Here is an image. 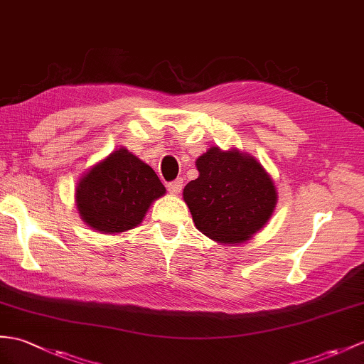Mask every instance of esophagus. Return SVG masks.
<instances>
[{"instance_id":"esophagus-1","label":"esophagus","mask_w":364,"mask_h":364,"mask_svg":"<svg viewBox=\"0 0 364 364\" xmlns=\"http://www.w3.org/2000/svg\"><path fill=\"white\" fill-rule=\"evenodd\" d=\"M167 189H168V192L173 193V196H176V193H180L181 189H183V180L178 178V180H175L172 183H168Z\"/></svg>"}]
</instances>
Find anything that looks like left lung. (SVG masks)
<instances>
[{
	"mask_svg": "<svg viewBox=\"0 0 364 364\" xmlns=\"http://www.w3.org/2000/svg\"><path fill=\"white\" fill-rule=\"evenodd\" d=\"M196 166L200 175L186 184L183 198L200 232L217 243L240 245L268 223L277 191L255 156L210 147Z\"/></svg>",
	"mask_w": 364,
	"mask_h": 364,
	"instance_id": "obj_1",
	"label": "left lung"
}]
</instances>
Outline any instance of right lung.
<instances>
[{"instance_id":"add662e5","label":"right lung","mask_w":364,"mask_h":364,"mask_svg":"<svg viewBox=\"0 0 364 364\" xmlns=\"http://www.w3.org/2000/svg\"><path fill=\"white\" fill-rule=\"evenodd\" d=\"M166 196L154 168L125 147L91 166L75 186L80 218L91 230L121 234L141 225L151 203Z\"/></svg>"}]
</instances>
